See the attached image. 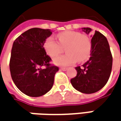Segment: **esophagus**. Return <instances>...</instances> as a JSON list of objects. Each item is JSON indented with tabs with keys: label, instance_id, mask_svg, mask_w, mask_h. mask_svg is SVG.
<instances>
[{
	"label": "esophagus",
	"instance_id": "34e87169",
	"mask_svg": "<svg viewBox=\"0 0 121 121\" xmlns=\"http://www.w3.org/2000/svg\"><path fill=\"white\" fill-rule=\"evenodd\" d=\"M60 69L61 70H64V71H66V70H67L68 68H64V67H62V68H60Z\"/></svg>",
	"mask_w": 121,
	"mask_h": 121
}]
</instances>
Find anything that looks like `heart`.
Wrapping results in <instances>:
<instances>
[{
	"mask_svg": "<svg viewBox=\"0 0 121 121\" xmlns=\"http://www.w3.org/2000/svg\"><path fill=\"white\" fill-rule=\"evenodd\" d=\"M59 42L53 38H47L44 47L46 53L51 57H55L61 52V47H66L65 55L58 56L53 60V63L59 66H66L73 64L77 60L85 61L89 57L92 43L88 37L77 31H64L57 35Z\"/></svg>",
	"mask_w": 121,
	"mask_h": 121,
	"instance_id": "1",
	"label": "heart"
}]
</instances>
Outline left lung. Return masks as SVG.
<instances>
[{
  "mask_svg": "<svg viewBox=\"0 0 121 121\" xmlns=\"http://www.w3.org/2000/svg\"><path fill=\"white\" fill-rule=\"evenodd\" d=\"M86 34L92 31L90 28H82ZM90 57L82 67L75 68L77 74L71 79L74 88L85 94H92L105 86L110 78L112 67V56L107 38L95 31L91 39Z\"/></svg>",
  "mask_w": 121,
  "mask_h": 121,
  "instance_id": "8db88e82",
  "label": "left lung"
}]
</instances>
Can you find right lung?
I'll return each instance as SVG.
<instances>
[{"label": "right lung", "instance_id": "add662e5", "mask_svg": "<svg viewBox=\"0 0 121 121\" xmlns=\"http://www.w3.org/2000/svg\"><path fill=\"white\" fill-rule=\"evenodd\" d=\"M51 34L50 29L32 28L13 42L9 62L11 78L16 87L27 96H42L53 86L59 68L51 65V59L44 48Z\"/></svg>", "mask_w": 121, "mask_h": 121}]
</instances>
